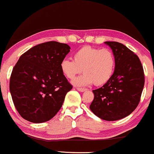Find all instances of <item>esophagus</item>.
<instances>
[{"label": "esophagus", "instance_id": "34e87169", "mask_svg": "<svg viewBox=\"0 0 154 154\" xmlns=\"http://www.w3.org/2000/svg\"><path fill=\"white\" fill-rule=\"evenodd\" d=\"M76 89L79 91H81V92H84V91H87L86 88H77Z\"/></svg>", "mask_w": 154, "mask_h": 154}]
</instances>
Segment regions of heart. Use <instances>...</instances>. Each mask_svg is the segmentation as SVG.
<instances>
[{"instance_id": "obj_1", "label": "heart", "mask_w": 154, "mask_h": 154, "mask_svg": "<svg viewBox=\"0 0 154 154\" xmlns=\"http://www.w3.org/2000/svg\"><path fill=\"white\" fill-rule=\"evenodd\" d=\"M115 65V56L110 49L86 45L74 53L73 60L68 58L62 60L60 68L63 75L70 79L83 70V75L72 81L74 85L84 86L94 83L100 86L110 80Z\"/></svg>"}]
</instances>
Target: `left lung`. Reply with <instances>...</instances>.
<instances>
[{"instance_id": "1", "label": "left lung", "mask_w": 154, "mask_h": 154, "mask_svg": "<svg viewBox=\"0 0 154 154\" xmlns=\"http://www.w3.org/2000/svg\"><path fill=\"white\" fill-rule=\"evenodd\" d=\"M116 59L113 75L103 87L94 90L90 106L93 113L108 121H118L130 115L138 106L144 85V74L139 58L118 42H105Z\"/></svg>"}]
</instances>
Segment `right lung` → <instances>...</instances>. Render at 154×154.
<instances>
[{
    "mask_svg": "<svg viewBox=\"0 0 154 154\" xmlns=\"http://www.w3.org/2000/svg\"><path fill=\"white\" fill-rule=\"evenodd\" d=\"M69 49L67 44L50 41L35 45L19 57L12 71L10 91L24 119L46 122L60 109L72 88L60 68Z\"/></svg>",
    "mask_w": 154,
    "mask_h": 154,
    "instance_id": "1",
    "label": "right lung"
}]
</instances>
